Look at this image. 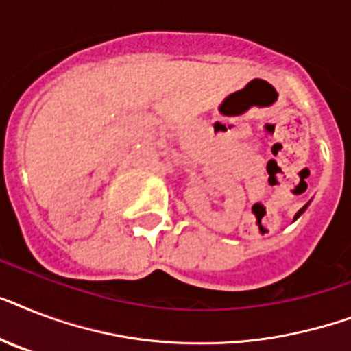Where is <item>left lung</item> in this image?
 Instances as JSON below:
<instances>
[{
    "label": "left lung",
    "mask_w": 351,
    "mask_h": 351,
    "mask_svg": "<svg viewBox=\"0 0 351 351\" xmlns=\"http://www.w3.org/2000/svg\"><path fill=\"white\" fill-rule=\"evenodd\" d=\"M308 206H310V202H308V204H306V206H304V208H300V209H299V211H297V215H295V219H293V220H297V219H299V217H300V215H302V213H304V211H306V208H308Z\"/></svg>",
    "instance_id": "obj_1"
}]
</instances>
